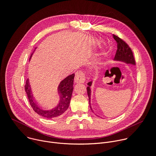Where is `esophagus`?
<instances>
[{
    "label": "esophagus",
    "mask_w": 156,
    "mask_h": 156,
    "mask_svg": "<svg viewBox=\"0 0 156 156\" xmlns=\"http://www.w3.org/2000/svg\"><path fill=\"white\" fill-rule=\"evenodd\" d=\"M76 83H83L85 80V74L83 71H79L76 74L74 78Z\"/></svg>",
    "instance_id": "34e87169"
}]
</instances>
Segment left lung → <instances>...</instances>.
<instances>
[{"label":"left lung","mask_w":156,"mask_h":156,"mask_svg":"<svg viewBox=\"0 0 156 156\" xmlns=\"http://www.w3.org/2000/svg\"><path fill=\"white\" fill-rule=\"evenodd\" d=\"M113 37L116 41L117 43V51L115 55L114 59L117 61H122L128 64L135 65V59L133 56V51L129 45L124 41L123 39L120 38L119 37L113 35ZM88 86L87 88V94L89 98V104L90 105V96H91V90L90 87L91 85V82H90L87 83ZM91 108V106H90Z\"/></svg>","instance_id":"left-lung-1"}]
</instances>
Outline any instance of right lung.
Instances as JSON below:
<instances>
[{
  "label": "right lung",
  "mask_w": 156,
  "mask_h": 156,
  "mask_svg": "<svg viewBox=\"0 0 156 156\" xmlns=\"http://www.w3.org/2000/svg\"><path fill=\"white\" fill-rule=\"evenodd\" d=\"M31 56H32V55L30 58ZM74 76V74H73L61 82L58 88V93L60 95L59 103L56 107L50 110H44L41 108L36 103L33 98L29 80L27 79L24 85L25 91L26 92L30 105L33 108V110L39 115L47 119H55L60 117L69 108L73 90Z\"/></svg>",
  "instance_id": "obj_1"
}]
</instances>
